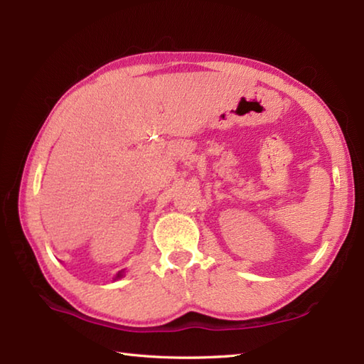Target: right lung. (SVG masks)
I'll use <instances>...</instances> for the list:
<instances>
[{
  "label": "right lung",
  "instance_id": "obj_1",
  "mask_svg": "<svg viewBox=\"0 0 364 364\" xmlns=\"http://www.w3.org/2000/svg\"><path fill=\"white\" fill-rule=\"evenodd\" d=\"M122 277H123V270H120V272L114 277V280H119V278H122Z\"/></svg>",
  "mask_w": 364,
  "mask_h": 364
}]
</instances>
